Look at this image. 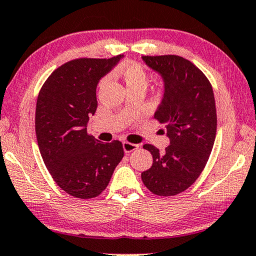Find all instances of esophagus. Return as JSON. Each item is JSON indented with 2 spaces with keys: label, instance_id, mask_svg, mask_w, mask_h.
I'll use <instances>...</instances> for the list:
<instances>
[{
  "label": "esophagus",
  "instance_id": "obj_1",
  "mask_svg": "<svg viewBox=\"0 0 256 256\" xmlns=\"http://www.w3.org/2000/svg\"><path fill=\"white\" fill-rule=\"evenodd\" d=\"M139 148L138 144H134V142H122V148H124L125 153H130L134 150H137Z\"/></svg>",
  "mask_w": 256,
  "mask_h": 256
}]
</instances>
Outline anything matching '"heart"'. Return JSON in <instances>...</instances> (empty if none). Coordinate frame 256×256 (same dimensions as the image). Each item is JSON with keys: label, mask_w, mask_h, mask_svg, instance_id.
Listing matches in <instances>:
<instances>
[{"label": "heart", "mask_w": 256, "mask_h": 256, "mask_svg": "<svg viewBox=\"0 0 256 256\" xmlns=\"http://www.w3.org/2000/svg\"><path fill=\"white\" fill-rule=\"evenodd\" d=\"M116 74L124 80L126 88H146L148 85V71L140 63L134 60H126L116 70ZM106 82V78H103L100 82V86H103Z\"/></svg>", "instance_id": "1"}]
</instances>
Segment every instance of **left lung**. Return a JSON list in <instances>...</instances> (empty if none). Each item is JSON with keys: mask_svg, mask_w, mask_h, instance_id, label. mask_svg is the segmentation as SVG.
<instances>
[{"mask_svg": "<svg viewBox=\"0 0 256 256\" xmlns=\"http://www.w3.org/2000/svg\"><path fill=\"white\" fill-rule=\"evenodd\" d=\"M159 72L165 94L154 119L166 125L170 138L165 151L151 144L153 164L142 173L148 190L159 196H172L192 186L208 162L216 134V108L212 85L199 68L176 54L142 56Z\"/></svg>", "mask_w": 256, "mask_h": 256, "instance_id": "1", "label": "left lung"}]
</instances>
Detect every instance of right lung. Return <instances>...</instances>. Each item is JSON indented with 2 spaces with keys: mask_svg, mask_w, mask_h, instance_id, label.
<instances>
[{
  "mask_svg": "<svg viewBox=\"0 0 256 256\" xmlns=\"http://www.w3.org/2000/svg\"><path fill=\"white\" fill-rule=\"evenodd\" d=\"M122 57L69 60L48 77L37 97L40 156L54 182L74 198L100 196L124 156L122 142H102L86 130L97 108L98 82Z\"/></svg>",
  "mask_w": 256,
  "mask_h": 256,
  "instance_id": "right-lung-1",
  "label": "right lung"
}]
</instances>
